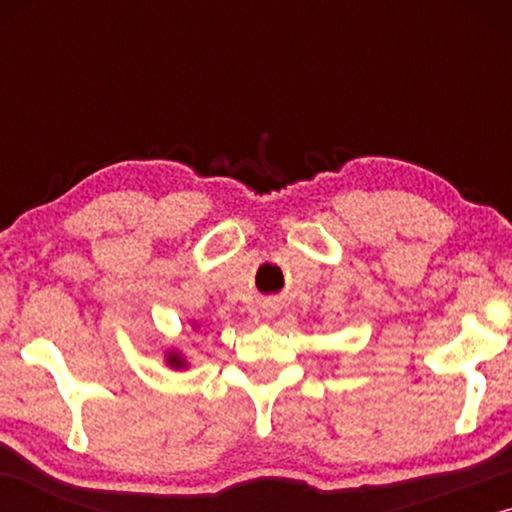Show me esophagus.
<instances>
[{"label":"esophagus","instance_id":"esophagus-1","mask_svg":"<svg viewBox=\"0 0 512 512\" xmlns=\"http://www.w3.org/2000/svg\"><path fill=\"white\" fill-rule=\"evenodd\" d=\"M277 314V305H265V310H263V317H268V319H272Z\"/></svg>","mask_w":512,"mask_h":512}]
</instances>
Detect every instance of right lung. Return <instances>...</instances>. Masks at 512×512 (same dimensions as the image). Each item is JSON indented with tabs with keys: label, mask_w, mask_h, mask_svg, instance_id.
Returning a JSON list of instances; mask_svg holds the SVG:
<instances>
[{
	"label": "right lung",
	"mask_w": 512,
	"mask_h": 512,
	"mask_svg": "<svg viewBox=\"0 0 512 512\" xmlns=\"http://www.w3.org/2000/svg\"><path fill=\"white\" fill-rule=\"evenodd\" d=\"M195 328H198V324H195ZM165 363L170 368H174V370H181V368L188 366L186 359H184V354H181L179 349H167V352H165Z\"/></svg>",
	"instance_id": "1"
}]
</instances>
